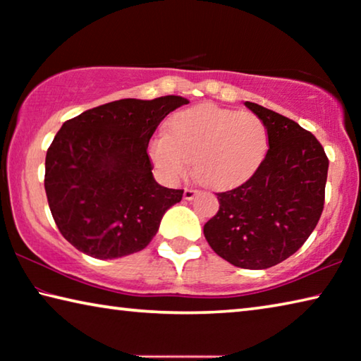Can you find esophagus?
I'll list each match as a JSON object with an SVG mask.
<instances>
[{"label":"esophagus","mask_w":361,"mask_h":361,"mask_svg":"<svg viewBox=\"0 0 361 361\" xmlns=\"http://www.w3.org/2000/svg\"><path fill=\"white\" fill-rule=\"evenodd\" d=\"M195 194H197V189L186 188V189H185V192H183V197H185L186 200H192Z\"/></svg>","instance_id":"34e87169"}]
</instances>
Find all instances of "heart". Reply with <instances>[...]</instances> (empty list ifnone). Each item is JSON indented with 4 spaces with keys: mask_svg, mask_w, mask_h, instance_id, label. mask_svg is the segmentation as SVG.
<instances>
[{
    "mask_svg": "<svg viewBox=\"0 0 361 361\" xmlns=\"http://www.w3.org/2000/svg\"><path fill=\"white\" fill-rule=\"evenodd\" d=\"M148 151L164 180L178 181L192 162L199 183L229 189L259 167L267 151V129L253 113L199 105L176 114L169 135H156Z\"/></svg>",
    "mask_w": 361,
    "mask_h": 361,
    "instance_id": "heart-1",
    "label": "heart"
}]
</instances>
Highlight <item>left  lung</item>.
Wrapping results in <instances>:
<instances>
[{"instance_id":"left-lung-1","label":"left lung","mask_w":361,"mask_h":361,"mask_svg":"<svg viewBox=\"0 0 361 361\" xmlns=\"http://www.w3.org/2000/svg\"><path fill=\"white\" fill-rule=\"evenodd\" d=\"M264 122L269 151L240 186L218 192L219 210L204 226L218 256L242 269H267L290 258L312 234L325 205L328 157L298 122L252 102Z\"/></svg>"}]
</instances>
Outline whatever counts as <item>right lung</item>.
Returning <instances> with one entry per match:
<instances>
[{"label":"right lung","instance_id":"add662e5","mask_svg":"<svg viewBox=\"0 0 361 361\" xmlns=\"http://www.w3.org/2000/svg\"><path fill=\"white\" fill-rule=\"evenodd\" d=\"M183 97L122 99L68 119L46 154L44 188L57 228L79 252L114 259L143 250L183 189L152 176L148 143Z\"/></svg>","mask_w":361,"mask_h":361}]
</instances>
